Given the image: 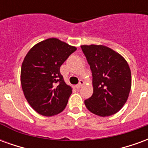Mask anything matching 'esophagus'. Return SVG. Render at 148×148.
<instances>
[{"label":"esophagus","instance_id":"obj_1","mask_svg":"<svg viewBox=\"0 0 148 148\" xmlns=\"http://www.w3.org/2000/svg\"><path fill=\"white\" fill-rule=\"evenodd\" d=\"M84 83H85V82H84V81L81 80L80 82H79V83L77 84V86H76V87H77V89H80L81 87H82V86H83Z\"/></svg>","mask_w":148,"mask_h":148}]
</instances>
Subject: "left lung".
<instances>
[{
  "instance_id": "obj_1",
  "label": "left lung",
  "mask_w": 148,
  "mask_h": 148,
  "mask_svg": "<svg viewBox=\"0 0 148 148\" xmlns=\"http://www.w3.org/2000/svg\"><path fill=\"white\" fill-rule=\"evenodd\" d=\"M93 75V92L85 101L87 109L99 116L116 113L126 103L132 75L125 58L104 45H82Z\"/></svg>"
}]
</instances>
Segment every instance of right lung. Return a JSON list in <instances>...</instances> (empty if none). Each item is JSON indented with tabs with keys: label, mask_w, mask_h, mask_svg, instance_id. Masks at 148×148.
<instances>
[{
	"label": "right lung",
	"mask_w": 148,
	"mask_h": 148,
	"mask_svg": "<svg viewBox=\"0 0 148 148\" xmlns=\"http://www.w3.org/2000/svg\"><path fill=\"white\" fill-rule=\"evenodd\" d=\"M76 47L56 38L34 45L22 62L21 83L24 97L39 114L52 116L64 110L72 88L65 82L60 66Z\"/></svg>",
	"instance_id": "right-lung-1"
}]
</instances>
